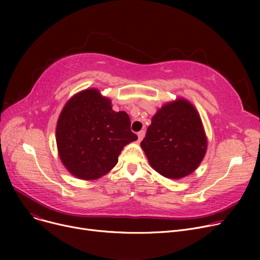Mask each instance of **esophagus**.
I'll return each instance as SVG.
<instances>
[{
  "mask_svg": "<svg viewBox=\"0 0 260 260\" xmlns=\"http://www.w3.org/2000/svg\"><path fill=\"white\" fill-rule=\"evenodd\" d=\"M144 135H145V131H140V132L138 133V140H139V141H141V140L143 139Z\"/></svg>",
  "mask_w": 260,
  "mask_h": 260,
  "instance_id": "obj_1",
  "label": "esophagus"
}]
</instances>
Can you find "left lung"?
I'll return each instance as SVG.
<instances>
[{"instance_id": "left-lung-1", "label": "left lung", "mask_w": 260, "mask_h": 260, "mask_svg": "<svg viewBox=\"0 0 260 260\" xmlns=\"http://www.w3.org/2000/svg\"><path fill=\"white\" fill-rule=\"evenodd\" d=\"M141 147L149 165L167 178L193 173L207 152V137L195 107L184 99L163 105L147 127Z\"/></svg>"}]
</instances>
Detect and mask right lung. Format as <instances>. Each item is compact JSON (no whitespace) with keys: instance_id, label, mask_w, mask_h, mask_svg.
I'll return each mask as SVG.
<instances>
[{"instance_id":"right-lung-1","label":"right lung","mask_w":260,"mask_h":260,"mask_svg":"<svg viewBox=\"0 0 260 260\" xmlns=\"http://www.w3.org/2000/svg\"><path fill=\"white\" fill-rule=\"evenodd\" d=\"M57 145L65 168L80 179H98L111 171L126 144L137 140L125 112H115L94 89L68 101L57 124Z\"/></svg>"}]
</instances>
